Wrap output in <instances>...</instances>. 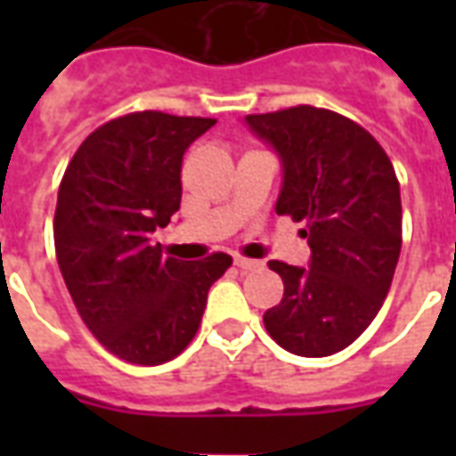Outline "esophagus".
I'll return each instance as SVG.
<instances>
[{
    "instance_id": "1",
    "label": "esophagus",
    "mask_w": 456,
    "mask_h": 456,
    "mask_svg": "<svg viewBox=\"0 0 456 456\" xmlns=\"http://www.w3.org/2000/svg\"><path fill=\"white\" fill-rule=\"evenodd\" d=\"M234 266L241 268V271H256V268H261V261H251V258L237 256L234 258Z\"/></svg>"
}]
</instances>
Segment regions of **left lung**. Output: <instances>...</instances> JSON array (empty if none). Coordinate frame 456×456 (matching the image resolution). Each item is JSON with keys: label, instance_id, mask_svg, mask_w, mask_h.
I'll use <instances>...</instances> for the list:
<instances>
[{"label": "left lung", "instance_id": "left-lung-1", "mask_svg": "<svg viewBox=\"0 0 456 456\" xmlns=\"http://www.w3.org/2000/svg\"><path fill=\"white\" fill-rule=\"evenodd\" d=\"M281 160L278 215L305 222L307 266L271 261L283 300L264 325L286 352L330 356L362 335L383 305L401 256V185L379 141L317 107L248 114Z\"/></svg>", "mask_w": 456, "mask_h": 456}]
</instances>
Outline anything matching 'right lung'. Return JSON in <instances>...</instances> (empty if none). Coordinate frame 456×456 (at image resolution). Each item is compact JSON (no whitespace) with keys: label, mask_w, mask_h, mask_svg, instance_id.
Segmentation results:
<instances>
[{"label":"right lung","mask_w":456,"mask_h":456,"mask_svg":"<svg viewBox=\"0 0 456 456\" xmlns=\"http://www.w3.org/2000/svg\"><path fill=\"white\" fill-rule=\"evenodd\" d=\"M217 121L136 112L107 121L75 151L58 190L55 256L77 313L131 363L170 362L195 337L208 290L232 256L166 258L151 234L180 209L190 143Z\"/></svg>","instance_id":"obj_1"}]
</instances>
